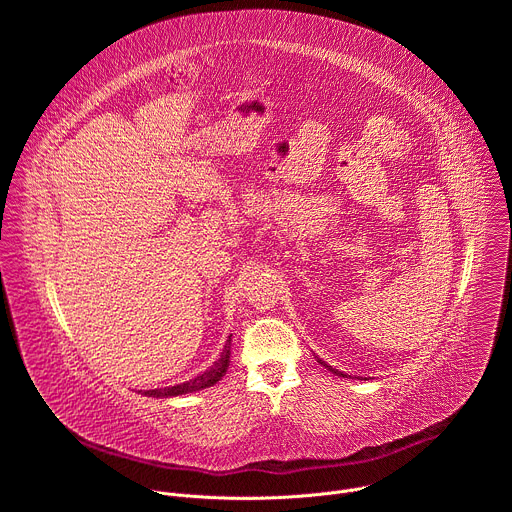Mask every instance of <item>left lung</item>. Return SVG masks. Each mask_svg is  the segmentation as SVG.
<instances>
[{
	"mask_svg": "<svg viewBox=\"0 0 512 512\" xmlns=\"http://www.w3.org/2000/svg\"><path fill=\"white\" fill-rule=\"evenodd\" d=\"M316 358H318V356H316ZM318 362H320V364H322V367H326V369H328V371H330V373H334V375H338V377H344V379H348V375H344V373H340V371H338V369H332V367H328V364H326V362H324V360H320V358H318Z\"/></svg>",
	"mask_w": 512,
	"mask_h": 512,
	"instance_id": "obj_1",
	"label": "left lung"
}]
</instances>
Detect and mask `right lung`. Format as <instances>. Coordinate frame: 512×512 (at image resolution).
Segmentation results:
<instances>
[{
    "label": "right lung",
    "mask_w": 512,
    "mask_h": 512,
    "mask_svg": "<svg viewBox=\"0 0 512 512\" xmlns=\"http://www.w3.org/2000/svg\"><path fill=\"white\" fill-rule=\"evenodd\" d=\"M229 362H231V336L221 352V356H218V360L212 364V367L208 371H204L202 375L186 381V383H180V385H174V387H164V389H150V391H143V395L148 397H178V395H184V393H194V391H200V389H206V387H212L216 385L218 381H221L229 369Z\"/></svg>",
    "instance_id": "right-lung-1"
}]
</instances>
